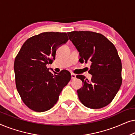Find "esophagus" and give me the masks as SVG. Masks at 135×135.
<instances>
[{"label":"esophagus","mask_w":135,"mask_h":135,"mask_svg":"<svg viewBox=\"0 0 135 135\" xmlns=\"http://www.w3.org/2000/svg\"><path fill=\"white\" fill-rule=\"evenodd\" d=\"M75 78H76V75L72 73L71 74V79L73 80V79H75Z\"/></svg>","instance_id":"1"}]
</instances>
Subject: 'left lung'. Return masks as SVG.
Instances as JSON below:
<instances>
[{
	"label": "left lung",
	"mask_w": 135,
	"mask_h": 135,
	"mask_svg": "<svg viewBox=\"0 0 135 135\" xmlns=\"http://www.w3.org/2000/svg\"><path fill=\"white\" fill-rule=\"evenodd\" d=\"M79 53V61L91 62V79L77 75L83 86L77 90L80 102L90 109L106 106L115 97L122 85V62L117 49L106 37L91 31L68 32Z\"/></svg>",
	"instance_id": "8db88e82"
}]
</instances>
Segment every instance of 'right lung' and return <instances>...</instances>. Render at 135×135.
Instances as JSON below:
<instances>
[{
	"label": "right lung",
	"mask_w": 135,
	"mask_h": 135,
	"mask_svg": "<svg viewBox=\"0 0 135 135\" xmlns=\"http://www.w3.org/2000/svg\"><path fill=\"white\" fill-rule=\"evenodd\" d=\"M69 40L66 32H46L28 38L14 62L16 89L23 103L36 112L49 110L57 103L71 78L69 71H49L56 50Z\"/></svg>",
	"instance_id": "obj_1"
}]
</instances>
